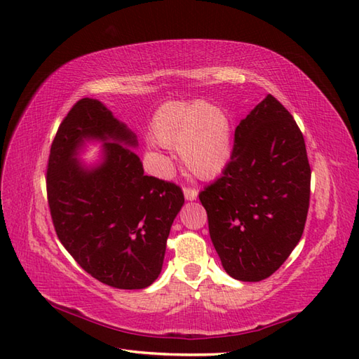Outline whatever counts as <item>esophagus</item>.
Listing matches in <instances>:
<instances>
[{"mask_svg":"<svg viewBox=\"0 0 359 359\" xmlns=\"http://www.w3.org/2000/svg\"><path fill=\"white\" fill-rule=\"evenodd\" d=\"M184 196H185L187 201L193 202V201L197 199V196H199V193H197V189H194V188H184Z\"/></svg>","mask_w":359,"mask_h":359,"instance_id":"34e87169","label":"esophagus"}]
</instances>
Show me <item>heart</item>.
I'll list each match as a JSON object with an SVG mask.
<instances>
[{
    "label": "heart",
    "mask_w": 359,
    "mask_h": 359,
    "mask_svg": "<svg viewBox=\"0 0 359 359\" xmlns=\"http://www.w3.org/2000/svg\"><path fill=\"white\" fill-rule=\"evenodd\" d=\"M151 139L177 147L182 163L193 177L212 180L225 171L233 154L231 121L226 112L207 102H168L152 114ZM160 168L170 160L154 156Z\"/></svg>",
    "instance_id": "obj_1"
}]
</instances>
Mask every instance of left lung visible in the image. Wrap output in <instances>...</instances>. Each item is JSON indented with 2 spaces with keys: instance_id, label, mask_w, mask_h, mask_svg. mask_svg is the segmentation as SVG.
Wrapping results in <instances>:
<instances>
[{
  "instance_id": "1",
  "label": "left lung",
  "mask_w": 359,
  "mask_h": 359,
  "mask_svg": "<svg viewBox=\"0 0 359 359\" xmlns=\"http://www.w3.org/2000/svg\"><path fill=\"white\" fill-rule=\"evenodd\" d=\"M310 175L302 133L265 95L236 128L222 177L199 194L211 242L231 278L257 282L285 262L306 225Z\"/></svg>"
}]
</instances>
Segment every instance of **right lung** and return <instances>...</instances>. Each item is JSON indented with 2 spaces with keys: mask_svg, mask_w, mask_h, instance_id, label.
Masks as SVG:
<instances>
[{
  "mask_svg": "<svg viewBox=\"0 0 359 359\" xmlns=\"http://www.w3.org/2000/svg\"><path fill=\"white\" fill-rule=\"evenodd\" d=\"M102 151L81 160L87 144ZM137 135L95 98H81L50 147L48 201L60 242L83 270L121 290L149 287L162 271L166 239L184 205L171 182L143 174Z\"/></svg>",
  "mask_w": 359,
  "mask_h": 359,
  "instance_id": "obj_1",
  "label": "right lung"
}]
</instances>
